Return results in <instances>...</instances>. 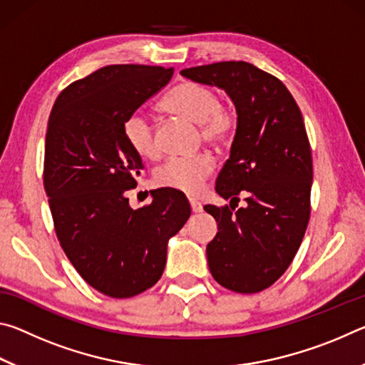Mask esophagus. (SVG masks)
Here are the masks:
<instances>
[{
    "mask_svg": "<svg viewBox=\"0 0 365 365\" xmlns=\"http://www.w3.org/2000/svg\"><path fill=\"white\" fill-rule=\"evenodd\" d=\"M190 206H191V211H193L195 214H196V212H201V211H202V206H201V202H200V201H196V200H190Z\"/></svg>",
    "mask_w": 365,
    "mask_h": 365,
    "instance_id": "obj_1",
    "label": "esophagus"
}]
</instances>
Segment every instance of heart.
Returning a JSON list of instances; mask_svg holds the SVG:
<instances>
[{
	"mask_svg": "<svg viewBox=\"0 0 365 365\" xmlns=\"http://www.w3.org/2000/svg\"><path fill=\"white\" fill-rule=\"evenodd\" d=\"M163 108L170 114L197 123L201 138L206 143H227L237 128L238 117L232 104L219 103V96L212 88L191 80L174 86L164 98ZM123 137L138 156L145 159L158 156L154 130L150 120L141 113H133L127 117L123 122ZM212 169L214 163L207 154L170 158L156 170L154 178L159 187L195 195L201 190L202 182Z\"/></svg>",
	"mask_w": 365,
	"mask_h": 365,
	"instance_id": "b5f03b06",
	"label": "heart"
}]
</instances>
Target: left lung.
Listing matches in <instances>:
<instances>
[{"label": "left lung", "mask_w": 365, "mask_h": 365, "mask_svg": "<svg viewBox=\"0 0 365 365\" xmlns=\"http://www.w3.org/2000/svg\"><path fill=\"white\" fill-rule=\"evenodd\" d=\"M180 73L225 90L238 115L230 158L215 182L230 206H205L219 230L206 248L209 270L232 292H262L292 264L311 214L312 156L301 110L279 78L245 61ZM240 194L247 202L235 210Z\"/></svg>", "instance_id": "obj_1"}]
</instances>
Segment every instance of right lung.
<instances>
[{
    "instance_id": "obj_1",
    "label": "right lung",
    "mask_w": 365,
    "mask_h": 365,
    "mask_svg": "<svg viewBox=\"0 0 365 365\" xmlns=\"http://www.w3.org/2000/svg\"><path fill=\"white\" fill-rule=\"evenodd\" d=\"M174 69L106 66L71 83L48 120L43 183L61 246L82 279L110 298H132L163 275L168 243L191 214L182 191L153 190L132 209L141 158L123 122L159 93Z\"/></svg>"
}]
</instances>
